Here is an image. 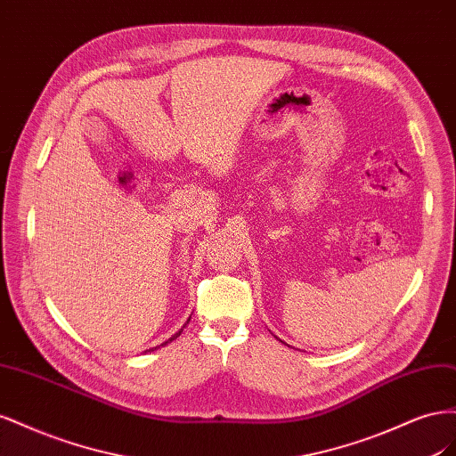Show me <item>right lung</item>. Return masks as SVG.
<instances>
[{"mask_svg": "<svg viewBox=\"0 0 456 456\" xmlns=\"http://www.w3.org/2000/svg\"><path fill=\"white\" fill-rule=\"evenodd\" d=\"M188 322H190V320H188ZM184 327H186V325H184ZM184 327H183V329H184ZM183 329H181V330H178V333H175V335H173V337H171L169 340H165L163 344H167V342H171V340H175V338H178V337H181V333H183ZM163 344H161V346H163ZM156 348H159V346H156ZM156 348H151V352H154ZM146 352H150V350H146Z\"/></svg>", "mask_w": 456, "mask_h": 456, "instance_id": "1", "label": "right lung"}]
</instances>
